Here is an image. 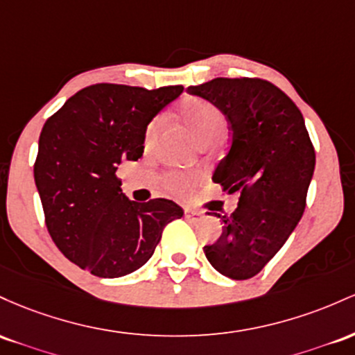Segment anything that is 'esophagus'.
Here are the masks:
<instances>
[{
	"label": "esophagus",
	"instance_id": "obj_1",
	"mask_svg": "<svg viewBox=\"0 0 355 355\" xmlns=\"http://www.w3.org/2000/svg\"><path fill=\"white\" fill-rule=\"evenodd\" d=\"M184 214H186V218H188V220H191V221H198V220H201V218H202L201 211H194V209H186Z\"/></svg>",
	"mask_w": 355,
	"mask_h": 355
}]
</instances>
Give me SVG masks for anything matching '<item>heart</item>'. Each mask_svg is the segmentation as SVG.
Segmentation results:
<instances>
[{
  "label": "heart",
  "mask_w": 355,
  "mask_h": 355,
  "mask_svg": "<svg viewBox=\"0 0 355 355\" xmlns=\"http://www.w3.org/2000/svg\"><path fill=\"white\" fill-rule=\"evenodd\" d=\"M179 115H181L182 122L189 127L191 132L196 135V139L201 144L220 141L226 132L225 115L214 103L205 101V98L191 97L188 101H184L179 107ZM159 124H161V121L154 119L147 125L144 134L146 149H150L154 141H156ZM194 182H196V178L181 173H169L162 179L164 188L173 194H188L193 189Z\"/></svg>",
  "instance_id": "heart-1"
}]
</instances>
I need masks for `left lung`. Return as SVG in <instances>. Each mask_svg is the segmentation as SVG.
<instances>
[{"label": "left lung", "mask_w": 355, "mask_h": 355, "mask_svg": "<svg viewBox=\"0 0 355 355\" xmlns=\"http://www.w3.org/2000/svg\"><path fill=\"white\" fill-rule=\"evenodd\" d=\"M218 107L230 124V150L213 174L225 191H240L238 208L221 218V236L205 246L209 263L233 280L263 270L288 240L306 205L315 149L295 102L258 77L193 85Z\"/></svg>", "instance_id": "obj_1"}]
</instances>
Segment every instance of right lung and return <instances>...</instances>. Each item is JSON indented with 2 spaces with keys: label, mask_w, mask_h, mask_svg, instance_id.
<instances>
[{
  "label": "right lung",
  "mask_w": 355,
  "mask_h": 355,
  "mask_svg": "<svg viewBox=\"0 0 355 355\" xmlns=\"http://www.w3.org/2000/svg\"><path fill=\"white\" fill-rule=\"evenodd\" d=\"M182 90L95 83L43 125L33 174L46 230L71 263L95 277L141 268L166 225L184 214L171 199L129 201L117 178L121 161L142 157L147 124Z\"/></svg>",
  "instance_id": "add662e5"
}]
</instances>
